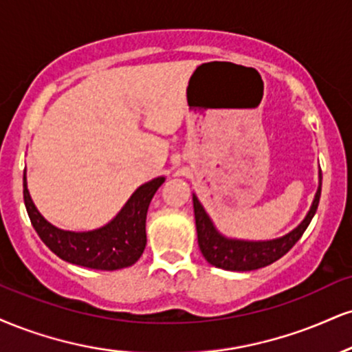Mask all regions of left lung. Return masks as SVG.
<instances>
[{
    "instance_id": "left-lung-1",
    "label": "left lung",
    "mask_w": 352,
    "mask_h": 352,
    "mask_svg": "<svg viewBox=\"0 0 352 352\" xmlns=\"http://www.w3.org/2000/svg\"><path fill=\"white\" fill-rule=\"evenodd\" d=\"M321 175V173H320ZM321 195V185L315 195V200L307 218L303 219L298 228L289 232L287 236L272 241H236L228 239L214 230L213 223L203 210L198 198L193 195V208H195V224H197L198 232V245L206 261L214 267L224 270H236V272H248V270H256L278 261L282 256L294 248L295 243L302 238L305 230L310 224L311 218L315 217L316 208H318Z\"/></svg>"
}]
</instances>
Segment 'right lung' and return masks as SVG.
Listing matches in <instances>:
<instances>
[{"label":"right lung","mask_w":352,"mask_h":352,"mask_svg":"<svg viewBox=\"0 0 352 352\" xmlns=\"http://www.w3.org/2000/svg\"><path fill=\"white\" fill-rule=\"evenodd\" d=\"M164 177L144 184L133 193L118 217L95 231H63L41 217L29 197L24 175V203L34 230L44 244L63 261L96 270H118L133 265L146 248V217L149 203Z\"/></svg>","instance_id":"1"}]
</instances>
